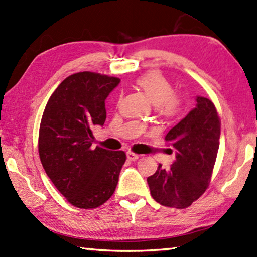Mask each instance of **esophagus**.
I'll return each instance as SVG.
<instances>
[{"label":"esophagus","instance_id":"obj_1","mask_svg":"<svg viewBox=\"0 0 257 257\" xmlns=\"http://www.w3.org/2000/svg\"><path fill=\"white\" fill-rule=\"evenodd\" d=\"M127 158H128V160H130V162H135V160H137L139 158V155L135 154L133 152H128L127 153Z\"/></svg>","mask_w":257,"mask_h":257}]
</instances>
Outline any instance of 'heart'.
Returning <instances> with one entry per match:
<instances>
[{
    "instance_id": "1",
    "label": "heart",
    "mask_w": 257,
    "mask_h": 257,
    "mask_svg": "<svg viewBox=\"0 0 257 257\" xmlns=\"http://www.w3.org/2000/svg\"><path fill=\"white\" fill-rule=\"evenodd\" d=\"M136 87L145 93L160 117L176 118L182 113L183 99L174 92L173 85L162 73L147 72L136 80Z\"/></svg>"
}]
</instances>
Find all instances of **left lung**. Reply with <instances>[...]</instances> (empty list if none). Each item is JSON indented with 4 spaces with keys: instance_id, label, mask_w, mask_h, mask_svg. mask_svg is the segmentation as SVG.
Returning <instances> with one entry per match:
<instances>
[{
    "instance_id": "left-lung-1",
    "label": "left lung",
    "mask_w": 257,
    "mask_h": 257,
    "mask_svg": "<svg viewBox=\"0 0 257 257\" xmlns=\"http://www.w3.org/2000/svg\"><path fill=\"white\" fill-rule=\"evenodd\" d=\"M196 108L169 130L165 140L177 150L170 169L158 166L147 178L156 202L167 207L187 208L207 189L217 157L220 119L214 103L196 98Z\"/></svg>"
}]
</instances>
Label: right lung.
<instances>
[{
    "label": "right lung",
    "instance_id": "add662e5",
    "mask_svg": "<svg viewBox=\"0 0 257 257\" xmlns=\"http://www.w3.org/2000/svg\"><path fill=\"white\" fill-rule=\"evenodd\" d=\"M119 78L90 71L69 75L48 100L39 155L53 185L74 207L97 208L111 197L125 162L122 150L92 148L94 125L107 117L104 100Z\"/></svg>",
    "mask_w": 257,
    "mask_h": 257
}]
</instances>
